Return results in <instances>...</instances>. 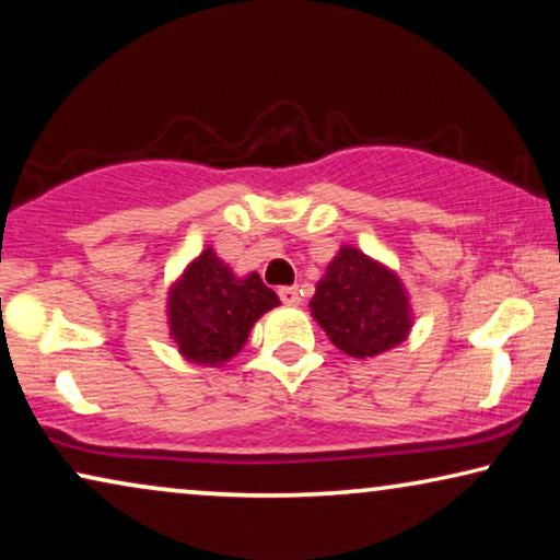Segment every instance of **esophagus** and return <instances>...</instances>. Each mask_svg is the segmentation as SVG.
Segmentation results:
<instances>
[{"label":"esophagus","mask_w":560,"mask_h":560,"mask_svg":"<svg viewBox=\"0 0 560 560\" xmlns=\"http://www.w3.org/2000/svg\"><path fill=\"white\" fill-rule=\"evenodd\" d=\"M278 295H280V301L285 303V305H298V303H301V290H298L295 285L280 288Z\"/></svg>","instance_id":"1"}]
</instances>
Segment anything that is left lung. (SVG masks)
<instances>
[{"label": "left lung", "instance_id": "8db88e82", "mask_svg": "<svg viewBox=\"0 0 560 560\" xmlns=\"http://www.w3.org/2000/svg\"><path fill=\"white\" fill-rule=\"evenodd\" d=\"M313 318L343 354L366 359L397 347L410 331V303L387 267L341 247L311 298Z\"/></svg>", "mask_w": 560, "mask_h": 560}]
</instances>
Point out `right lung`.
Segmentation results:
<instances>
[{
	"label": "right lung",
	"instance_id": "obj_1",
	"mask_svg": "<svg viewBox=\"0 0 560 560\" xmlns=\"http://www.w3.org/2000/svg\"><path fill=\"white\" fill-rule=\"evenodd\" d=\"M275 305L280 298L257 272L234 278L217 252L203 249L171 290L167 324L183 357L219 366L244 347L255 320Z\"/></svg>",
	"mask_w": 560,
	"mask_h": 560
}]
</instances>
